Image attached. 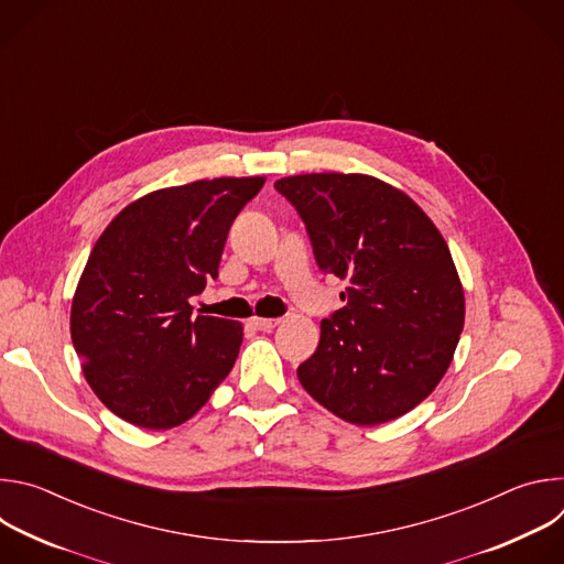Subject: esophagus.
<instances>
[{
  "label": "esophagus",
  "instance_id": "esophagus-1",
  "mask_svg": "<svg viewBox=\"0 0 564 564\" xmlns=\"http://www.w3.org/2000/svg\"><path fill=\"white\" fill-rule=\"evenodd\" d=\"M279 324H281V318H261V316H254V318H252V326L259 328V330H263V333L274 330Z\"/></svg>",
  "mask_w": 564,
  "mask_h": 564
}]
</instances>
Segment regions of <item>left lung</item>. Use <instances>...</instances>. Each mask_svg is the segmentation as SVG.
<instances>
[{"label": "left lung", "instance_id": "1", "mask_svg": "<svg viewBox=\"0 0 564 564\" xmlns=\"http://www.w3.org/2000/svg\"><path fill=\"white\" fill-rule=\"evenodd\" d=\"M305 223L318 268L348 281L321 321L301 386L337 417L377 426L413 411L453 361L464 290L448 246L404 192L366 174L274 183Z\"/></svg>", "mask_w": 564, "mask_h": 564}]
</instances>
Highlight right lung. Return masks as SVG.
<instances>
[{"mask_svg": "<svg viewBox=\"0 0 564 564\" xmlns=\"http://www.w3.org/2000/svg\"><path fill=\"white\" fill-rule=\"evenodd\" d=\"M263 176L151 192L102 231L70 305L83 372L120 420L151 431L194 417L229 375L243 326L192 316L189 296L218 276L227 231Z\"/></svg>", "mask_w": 564, "mask_h": 564, "instance_id": "right-lung-1", "label": "right lung"}]
</instances>
